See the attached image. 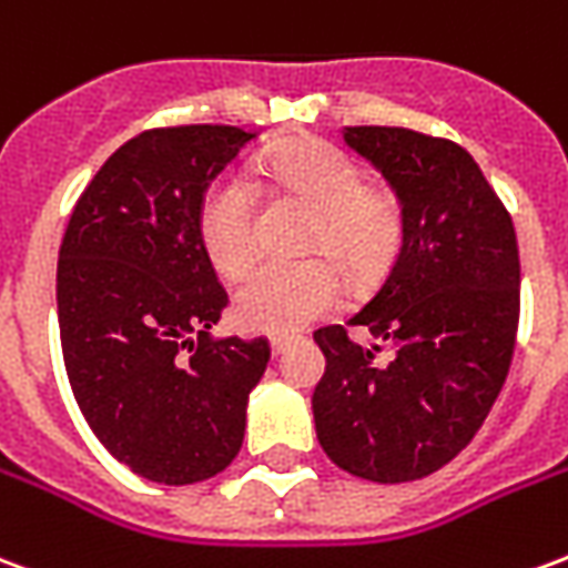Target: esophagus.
I'll use <instances>...</instances> for the list:
<instances>
[{
	"instance_id": "34e87169",
	"label": "esophagus",
	"mask_w": 568,
	"mask_h": 568,
	"mask_svg": "<svg viewBox=\"0 0 568 568\" xmlns=\"http://www.w3.org/2000/svg\"><path fill=\"white\" fill-rule=\"evenodd\" d=\"M295 337L292 334H271V349L280 356V353H285L288 349V344H292Z\"/></svg>"
}]
</instances>
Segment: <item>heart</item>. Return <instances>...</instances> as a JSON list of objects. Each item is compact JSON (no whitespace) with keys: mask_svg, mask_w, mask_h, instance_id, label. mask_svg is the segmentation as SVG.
Listing matches in <instances>:
<instances>
[{"mask_svg":"<svg viewBox=\"0 0 568 568\" xmlns=\"http://www.w3.org/2000/svg\"><path fill=\"white\" fill-rule=\"evenodd\" d=\"M258 175L276 197L313 212L307 248L328 252L353 283H371L393 264L402 210L393 194L365 187V173L344 149L322 140L288 142L261 158ZM258 203L248 182L219 175L200 197L197 236L215 271L236 276L255 255ZM341 280L328 261L258 264L236 285V320L258 332H295L334 307Z\"/></svg>","mask_w":568,"mask_h":568,"instance_id":"b5f03b06","label":"heart"}]
</instances>
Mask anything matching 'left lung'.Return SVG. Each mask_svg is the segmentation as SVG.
<instances>
[{
  "label": "left lung",
  "instance_id": "1",
  "mask_svg": "<svg viewBox=\"0 0 568 568\" xmlns=\"http://www.w3.org/2000/svg\"><path fill=\"white\" fill-rule=\"evenodd\" d=\"M344 142L386 179L402 248L346 325L395 346H358L344 325L313 341L325 374L313 393L322 450L374 484L438 471L475 438L511 368L520 258L511 215L456 142L405 128H344Z\"/></svg>",
  "mask_w": 568,
  "mask_h": 568
}]
</instances>
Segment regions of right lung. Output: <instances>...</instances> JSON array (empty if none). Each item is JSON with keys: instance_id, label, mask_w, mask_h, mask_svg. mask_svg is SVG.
<instances>
[{"instance_id": "obj_1", "label": "right lung", "mask_w": 568, "mask_h": 568, "mask_svg": "<svg viewBox=\"0 0 568 568\" xmlns=\"http://www.w3.org/2000/svg\"><path fill=\"white\" fill-rule=\"evenodd\" d=\"M258 133L224 124L145 130L100 166L57 264L69 383L105 450L154 484H197L243 447L264 337H219L227 292L200 246L197 210Z\"/></svg>"}]
</instances>
